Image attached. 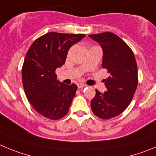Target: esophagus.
<instances>
[{
	"instance_id": "obj_1",
	"label": "esophagus",
	"mask_w": 156,
	"mask_h": 156,
	"mask_svg": "<svg viewBox=\"0 0 156 156\" xmlns=\"http://www.w3.org/2000/svg\"><path fill=\"white\" fill-rule=\"evenodd\" d=\"M78 88H84V87H85L86 86V85H85V84H82V83H78Z\"/></svg>"
}]
</instances>
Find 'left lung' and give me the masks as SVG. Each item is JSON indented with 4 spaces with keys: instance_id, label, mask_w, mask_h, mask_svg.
<instances>
[{
    "instance_id": "8db88e82",
    "label": "left lung",
    "mask_w": 156,
    "mask_h": 156,
    "mask_svg": "<svg viewBox=\"0 0 156 156\" xmlns=\"http://www.w3.org/2000/svg\"><path fill=\"white\" fill-rule=\"evenodd\" d=\"M88 36L101 45L102 67L110 75L104 79L106 92L101 93L95 89L91 108L99 118L109 120L123 113L134 97L138 82L137 62L132 50L114 33L106 32Z\"/></svg>"
}]
</instances>
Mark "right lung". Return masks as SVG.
Listing matches in <instances>:
<instances>
[{
	"mask_svg": "<svg viewBox=\"0 0 156 156\" xmlns=\"http://www.w3.org/2000/svg\"><path fill=\"white\" fill-rule=\"evenodd\" d=\"M85 36L51 32L36 39L26 53L22 68L24 91L35 110L46 118L60 120L69 111L78 86L60 82L55 71L65 63L70 47Z\"/></svg>",
	"mask_w": 156,
	"mask_h": 156,
	"instance_id": "add662e5",
	"label": "right lung"
}]
</instances>
